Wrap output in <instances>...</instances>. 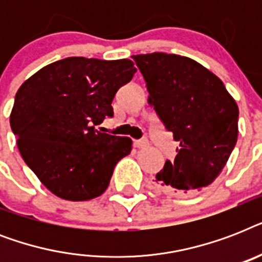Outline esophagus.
<instances>
[{"label": "esophagus", "instance_id": "34e87169", "mask_svg": "<svg viewBox=\"0 0 262 262\" xmlns=\"http://www.w3.org/2000/svg\"><path fill=\"white\" fill-rule=\"evenodd\" d=\"M133 145H135L136 148H144V147H147L148 143L145 141V140H136L135 143H133Z\"/></svg>", "mask_w": 262, "mask_h": 262}]
</instances>
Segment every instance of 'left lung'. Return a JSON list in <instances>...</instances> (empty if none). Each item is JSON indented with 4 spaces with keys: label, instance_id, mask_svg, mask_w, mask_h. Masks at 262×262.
Wrapping results in <instances>:
<instances>
[{
    "label": "left lung",
    "instance_id": "8db88e82",
    "mask_svg": "<svg viewBox=\"0 0 262 262\" xmlns=\"http://www.w3.org/2000/svg\"><path fill=\"white\" fill-rule=\"evenodd\" d=\"M147 84L148 103L175 141L174 162L155 177L166 193L187 195L211 185L238 139L235 100L223 81L194 59L177 54L133 55Z\"/></svg>",
    "mask_w": 262,
    "mask_h": 262
}]
</instances>
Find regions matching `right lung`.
Segmentation results:
<instances>
[{"label": "right lung", "instance_id": "1", "mask_svg": "<svg viewBox=\"0 0 262 262\" xmlns=\"http://www.w3.org/2000/svg\"><path fill=\"white\" fill-rule=\"evenodd\" d=\"M130 59L69 57L42 68L18 88L10 127L39 181L59 199L103 194L132 140L95 130L113 117L111 102L136 73Z\"/></svg>", "mask_w": 262, "mask_h": 262}]
</instances>
